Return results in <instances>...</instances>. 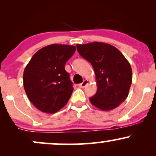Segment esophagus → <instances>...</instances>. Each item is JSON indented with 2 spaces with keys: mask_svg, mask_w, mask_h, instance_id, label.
I'll return each mask as SVG.
<instances>
[{
  "mask_svg": "<svg viewBox=\"0 0 156 156\" xmlns=\"http://www.w3.org/2000/svg\"><path fill=\"white\" fill-rule=\"evenodd\" d=\"M88 83H89L88 80H84L81 83L79 84V87H80V88H84V87H85Z\"/></svg>",
  "mask_w": 156,
  "mask_h": 156,
  "instance_id": "34e87169",
  "label": "esophagus"
}]
</instances>
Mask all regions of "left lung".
Instances as JSON below:
<instances>
[{
	"label": "left lung",
	"instance_id": "left-lung-1",
	"mask_svg": "<svg viewBox=\"0 0 156 156\" xmlns=\"http://www.w3.org/2000/svg\"><path fill=\"white\" fill-rule=\"evenodd\" d=\"M79 54L92 64L98 90L89 98L102 111L117 108L125 101L132 83V69L117 48L104 42L76 44Z\"/></svg>",
	"mask_w": 156,
	"mask_h": 156
}]
</instances>
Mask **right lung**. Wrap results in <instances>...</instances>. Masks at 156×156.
<instances>
[{"label":"right lung","mask_w":156,"mask_h":156,"mask_svg":"<svg viewBox=\"0 0 156 156\" xmlns=\"http://www.w3.org/2000/svg\"><path fill=\"white\" fill-rule=\"evenodd\" d=\"M76 47L53 44L41 48L27 64L23 86L29 101L41 112L54 114L67 103L73 87L66 62Z\"/></svg>","instance_id":"right-lung-1"}]
</instances>
